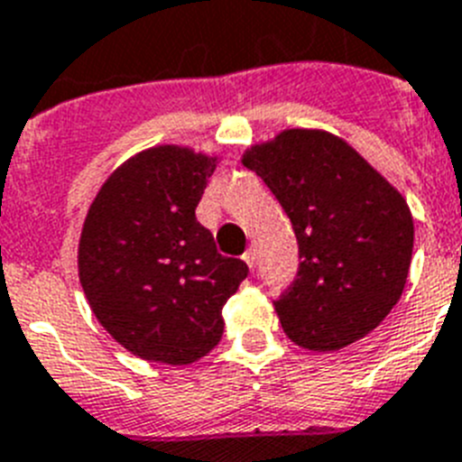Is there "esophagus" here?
<instances>
[{"label":"esophagus","mask_w":462,"mask_h":462,"mask_svg":"<svg viewBox=\"0 0 462 462\" xmlns=\"http://www.w3.org/2000/svg\"><path fill=\"white\" fill-rule=\"evenodd\" d=\"M244 263L249 265V270H254L255 267V251L254 249H249L246 254H244Z\"/></svg>","instance_id":"obj_1"}]
</instances>
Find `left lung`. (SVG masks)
I'll list each match as a JSON object with an SVG mask.
<instances>
[{
    "instance_id": "8db88e82",
    "label": "left lung",
    "mask_w": 462,
    "mask_h": 462,
    "mask_svg": "<svg viewBox=\"0 0 462 462\" xmlns=\"http://www.w3.org/2000/svg\"><path fill=\"white\" fill-rule=\"evenodd\" d=\"M291 218L300 267L274 303L305 350L336 352L369 336L402 298L413 254V216L397 188L340 135L284 129L246 147Z\"/></svg>"
}]
</instances>
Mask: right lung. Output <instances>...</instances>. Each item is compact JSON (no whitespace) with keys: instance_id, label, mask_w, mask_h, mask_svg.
I'll return each mask as SVG.
<instances>
[{"instance_id":"add662e5","label":"right lung","mask_w":462,"mask_h":462,"mask_svg":"<svg viewBox=\"0 0 462 462\" xmlns=\"http://www.w3.org/2000/svg\"><path fill=\"white\" fill-rule=\"evenodd\" d=\"M218 154L154 145L119 164L81 225L77 270L100 327L145 362L185 366L220 343L249 267L195 218Z\"/></svg>"}]
</instances>
